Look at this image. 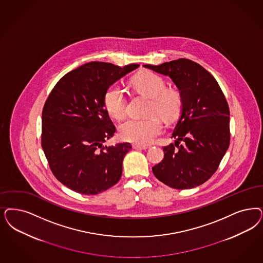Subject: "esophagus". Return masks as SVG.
<instances>
[{
	"instance_id": "obj_1",
	"label": "esophagus",
	"mask_w": 263,
	"mask_h": 263,
	"mask_svg": "<svg viewBox=\"0 0 263 263\" xmlns=\"http://www.w3.org/2000/svg\"><path fill=\"white\" fill-rule=\"evenodd\" d=\"M149 146H147V145H133V148H135V149H147Z\"/></svg>"
}]
</instances>
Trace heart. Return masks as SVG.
<instances>
[{
    "label": "heart",
    "instance_id": "obj_1",
    "mask_svg": "<svg viewBox=\"0 0 263 263\" xmlns=\"http://www.w3.org/2000/svg\"><path fill=\"white\" fill-rule=\"evenodd\" d=\"M134 85L141 93L152 98L148 112L172 120L177 118L181 107L180 94L177 91L166 89L163 79L154 72L139 73L134 80ZM104 105L109 116L122 119L127 111L126 93L124 89L114 84L104 95ZM163 124L157 117L146 118H130L119 126L120 137L127 142L138 145H147L162 134Z\"/></svg>",
    "mask_w": 263,
    "mask_h": 263
}]
</instances>
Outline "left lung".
<instances>
[{
    "instance_id": "left-lung-1",
    "label": "left lung",
    "mask_w": 263,
    "mask_h": 263,
    "mask_svg": "<svg viewBox=\"0 0 263 263\" xmlns=\"http://www.w3.org/2000/svg\"><path fill=\"white\" fill-rule=\"evenodd\" d=\"M144 67L169 77L181 100V115L172 134L175 145L164 146L163 160L153 167L154 176L176 190L196 187L217 171L229 146L227 99L216 79L190 59Z\"/></svg>"
}]
</instances>
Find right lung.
<instances>
[{
    "mask_svg": "<svg viewBox=\"0 0 263 263\" xmlns=\"http://www.w3.org/2000/svg\"><path fill=\"white\" fill-rule=\"evenodd\" d=\"M138 67L89 62L66 73L50 92L42 116V146L55 178L70 190L96 195L120 180L132 146L104 145L116 132L104 95Z\"/></svg>",
    "mask_w": 263,
    "mask_h": 263,
    "instance_id": "add662e5",
    "label": "right lung"
}]
</instances>
